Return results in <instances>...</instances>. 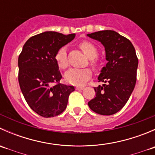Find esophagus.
<instances>
[{"label": "esophagus", "mask_w": 155, "mask_h": 155, "mask_svg": "<svg viewBox=\"0 0 155 155\" xmlns=\"http://www.w3.org/2000/svg\"><path fill=\"white\" fill-rule=\"evenodd\" d=\"M84 88H85V87L84 86H76V90H83Z\"/></svg>", "instance_id": "1"}]
</instances>
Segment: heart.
Here are the masks:
<instances>
[{"mask_svg":"<svg viewBox=\"0 0 155 155\" xmlns=\"http://www.w3.org/2000/svg\"><path fill=\"white\" fill-rule=\"evenodd\" d=\"M82 51L85 53V55L91 59V64L93 66L96 65V61H94L95 58L97 56V48L93 43L88 41H83L79 44ZM55 61L57 64L61 69L68 68V54H67V48L61 47L55 55ZM91 76V70L88 68L85 69H70L66 72L64 75L65 79L68 83L72 85H83L88 80Z\"/></svg>","mask_w":155,"mask_h":155,"instance_id":"obj_1","label":"heart"}]
</instances>
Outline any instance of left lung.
Wrapping results in <instances>:
<instances>
[{
  "mask_svg": "<svg viewBox=\"0 0 155 155\" xmlns=\"http://www.w3.org/2000/svg\"><path fill=\"white\" fill-rule=\"evenodd\" d=\"M87 36L101 42L107 61L97 78L104 84L94 87L96 97L87 104L100 115H113L124 107L135 87L138 68L135 48L129 40L111 30Z\"/></svg>",
  "mask_w": 155,
  "mask_h": 155,
  "instance_id": "left-lung-1",
  "label": "left lung"
}]
</instances>
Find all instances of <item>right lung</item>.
I'll return each mask as SVG.
<instances>
[{
	"label": "right lung",
	"instance_id": "obj_1",
	"mask_svg": "<svg viewBox=\"0 0 155 155\" xmlns=\"http://www.w3.org/2000/svg\"><path fill=\"white\" fill-rule=\"evenodd\" d=\"M46 31L31 37L23 46L18 60V82L26 102L45 118L56 116L67 108L72 85L59 83L62 78L55 61L56 53L75 38ZM58 82L56 85L53 83Z\"/></svg>",
	"mask_w": 155,
	"mask_h": 155
}]
</instances>
